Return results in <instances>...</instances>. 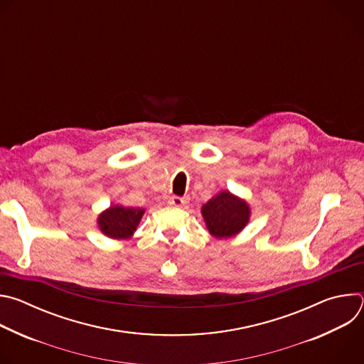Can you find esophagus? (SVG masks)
<instances>
[{
	"label": "esophagus",
	"mask_w": 364,
	"mask_h": 364,
	"mask_svg": "<svg viewBox=\"0 0 364 364\" xmlns=\"http://www.w3.org/2000/svg\"><path fill=\"white\" fill-rule=\"evenodd\" d=\"M187 201H188V198H187V197L173 196V197L170 198V204H171V205H174V207H181V205H184Z\"/></svg>",
	"instance_id": "obj_1"
}]
</instances>
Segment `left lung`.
<instances>
[{"instance_id": "8db88e82", "label": "left lung", "mask_w": 364, "mask_h": 364, "mask_svg": "<svg viewBox=\"0 0 364 364\" xmlns=\"http://www.w3.org/2000/svg\"><path fill=\"white\" fill-rule=\"evenodd\" d=\"M201 215L209 232L216 237H229L239 233L249 220V205L229 191H222L207 201Z\"/></svg>"}]
</instances>
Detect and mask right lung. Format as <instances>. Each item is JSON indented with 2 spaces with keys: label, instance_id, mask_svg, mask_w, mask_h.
Listing matches in <instances>:
<instances>
[{
  "label": "right lung",
  "instance_id": "1",
  "mask_svg": "<svg viewBox=\"0 0 364 364\" xmlns=\"http://www.w3.org/2000/svg\"><path fill=\"white\" fill-rule=\"evenodd\" d=\"M142 215V209H125L122 205H112L99 216L97 223L103 235L114 239H124L135 232Z\"/></svg>",
  "mask_w": 364,
  "mask_h": 364
}]
</instances>
